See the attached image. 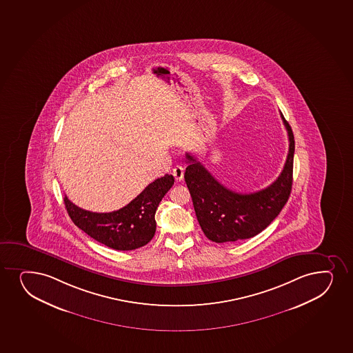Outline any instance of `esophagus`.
Returning <instances> with one entry per match:
<instances>
[{
	"mask_svg": "<svg viewBox=\"0 0 353 353\" xmlns=\"http://www.w3.org/2000/svg\"><path fill=\"white\" fill-rule=\"evenodd\" d=\"M183 173H185L183 167L175 166L174 168H173V176H174L176 181H181V180H183Z\"/></svg>",
	"mask_w": 353,
	"mask_h": 353,
	"instance_id": "esophagus-1",
	"label": "esophagus"
}]
</instances>
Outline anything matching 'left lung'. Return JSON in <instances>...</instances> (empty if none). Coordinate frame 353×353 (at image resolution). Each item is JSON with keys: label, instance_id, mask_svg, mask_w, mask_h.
I'll use <instances>...</instances> for the list:
<instances>
[{"label": "left lung", "instance_id": "8db88e82", "mask_svg": "<svg viewBox=\"0 0 353 353\" xmlns=\"http://www.w3.org/2000/svg\"><path fill=\"white\" fill-rule=\"evenodd\" d=\"M288 134V154L284 170L274 183L261 191L243 194L231 191L187 153L185 181L191 193L195 214L201 230L214 243H230L259 234L276 219L291 194L293 181L294 137L280 113Z\"/></svg>", "mask_w": 353, "mask_h": 353}]
</instances>
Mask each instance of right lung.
<instances>
[{
    "instance_id": "1",
    "label": "right lung",
    "mask_w": 353,
    "mask_h": 353,
    "mask_svg": "<svg viewBox=\"0 0 353 353\" xmlns=\"http://www.w3.org/2000/svg\"><path fill=\"white\" fill-rule=\"evenodd\" d=\"M174 183L173 175L157 179L127 206L110 213L85 211L65 196L70 219L90 238L118 251H130L150 243L157 230L155 212Z\"/></svg>"
}]
</instances>
